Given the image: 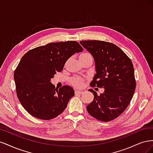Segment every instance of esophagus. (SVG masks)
Segmentation results:
<instances>
[{
	"mask_svg": "<svg viewBox=\"0 0 153 153\" xmlns=\"http://www.w3.org/2000/svg\"><path fill=\"white\" fill-rule=\"evenodd\" d=\"M82 93H83L82 91H75V95H77V94H82Z\"/></svg>",
	"mask_w": 153,
	"mask_h": 153,
	"instance_id": "esophagus-1",
	"label": "esophagus"
}]
</instances>
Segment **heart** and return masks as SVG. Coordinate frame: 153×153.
Returning a JSON list of instances; mask_svg holds the SVG:
<instances>
[{"label": "heart", "mask_w": 153, "mask_h": 153, "mask_svg": "<svg viewBox=\"0 0 153 153\" xmlns=\"http://www.w3.org/2000/svg\"><path fill=\"white\" fill-rule=\"evenodd\" d=\"M79 59L80 61L83 62L85 61H88V60H92V57L90 53L85 52L80 55ZM69 82H70L71 85L73 87L76 88V89H81L85 84V79L80 76H74L71 78Z\"/></svg>", "instance_id": "b5f03b06"}]
</instances>
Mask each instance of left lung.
Returning <instances> with one entry per match:
<instances>
[{
	"label": "left lung",
	"instance_id": "8db88e82",
	"mask_svg": "<svg viewBox=\"0 0 153 153\" xmlns=\"http://www.w3.org/2000/svg\"><path fill=\"white\" fill-rule=\"evenodd\" d=\"M80 43L93 56L96 74L91 87L104 88L100 95L92 89L94 100L87 106L92 117L103 122L119 117L133 98L136 81L133 63L126 54L112 43L103 41H81Z\"/></svg>",
	"mask_w": 153,
	"mask_h": 153
}]
</instances>
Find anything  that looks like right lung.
<instances>
[{"label": "right lung", "mask_w": 153, "mask_h": 153, "mask_svg": "<svg viewBox=\"0 0 153 153\" xmlns=\"http://www.w3.org/2000/svg\"><path fill=\"white\" fill-rule=\"evenodd\" d=\"M83 48L76 41L50 43L27 52L14 73L17 97L32 116L42 120L55 118L75 95L72 87L57 89L51 84L55 74L62 70L67 60Z\"/></svg>", "instance_id": "1"}]
</instances>
